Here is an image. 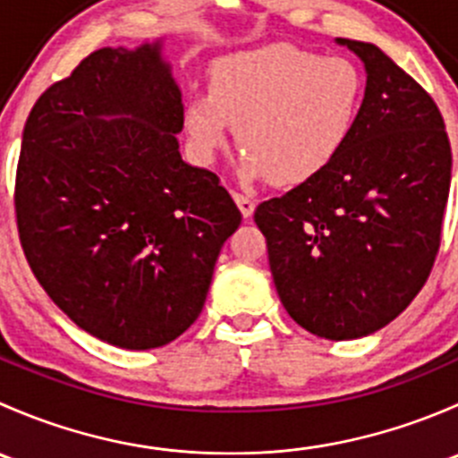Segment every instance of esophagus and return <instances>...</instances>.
Listing matches in <instances>:
<instances>
[{"instance_id":"34e87169","label":"esophagus","mask_w":458,"mask_h":458,"mask_svg":"<svg viewBox=\"0 0 458 458\" xmlns=\"http://www.w3.org/2000/svg\"><path fill=\"white\" fill-rule=\"evenodd\" d=\"M234 201H237V206H239V210H242V215L246 216H250L252 212H255V199H252V197H248V195H243V192H234Z\"/></svg>"}]
</instances>
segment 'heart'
I'll list each match as a JSON object with an SVG mask.
<instances>
[{"label": "heart", "mask_w": 458, "mask_h": 458, "mask_svg": "<svg viewBox=\"0 0 458 458\" xmlns=\"http://www.w3.org/2000/svg\"><path fill=\"white\" fill-rule=\"evenodd\" d=\"M363 92L366 80L352 59L267 46L212 66L210 95L188 101L186 128L203 159L224 150L237 128L246 177L297 186L344 150Z\"/></svg>", "instance_id": "1"}]
</instances>
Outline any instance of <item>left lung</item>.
Instances as JSON below:
<instances>
[{"mask_svg":"<svg viewBox=\"0 0 458 458\" xmlns=\"http://www.w3.org/2000/svg\"><path fill=\"white\" fill-rule=\"evenodd\" d=\"M361 57V113L326 170L259 203L281 303L301 327L359 339L410 306L441 246L452 179L445 123L432 97L381 48L336 39Z\"/></svg>","mask_w":458,"mask_h":458,"instance_id":"left-lung-1","label":"left lung"}]
</instances>
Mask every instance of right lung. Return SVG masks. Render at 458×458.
Listing matches in <instances>:
<instances>
[{"mask_svg":"<svg viewBox=\"0 0 458 458\" xmlns=\"http://www.w3.org/2000/svg\"><path fill=\"white\" fill-rule=\"evenodd\" d=\"M182 128L159 41L95 50L26 119L15 177L24 255L55 306L117 348L183 335L242 224L219 177L182 159Z\"/></svg>","mask_w":458,"mask_h":458,"instance_id":"1","label":"right lung"}]
</instances>
